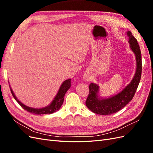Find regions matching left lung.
<instances>
[{
  "instance_id": "1",
  "label": "left lung",
  "mask_w": 153,
  "mask_h": 153,
  "mask_svg": "<svg viewBox=\"0 0 153 153\" xmlns=\"http://www.w3.org/2000/svg\"><path fill=\"white\" fill-rule=\"evenodd\" d=\"M129 37L128 42L130 48L135 55L137 61L136 72L133 80L124 89L117 94L108 98H101L98 96L99 86L91 83L89 85V94L85 105L92 112L100 115H110L123 108L131 101L139 84L142 74V56L137 40L134 38L130 31L127 32Z\"/></svg>"
}]
</instances>
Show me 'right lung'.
Listing matches in <instances>:
<instances>
[{
  "label": "right lung",
  "mask_w": 153,
  "mask_h": 153,
  "mask_svg": "<svg viewBox=\"0 0 153 153\" xmlns=\"http://www.w3.org/2000/svg\"><path fill=\"white\" fill-rule=\"evenodd\" d=\"M70 87H71V79L66 80L62 84L57 95L55 96V98L53 99L52 103L47 106H46V107H44L42 108H34L29 107V106H27L23 104L22 103H21L20 101L17 99L16 96L15 95V94H14L13 90L11 89V87L10 86L11 94L14 97V98H15V100L18 103V104H19L24 110H27V112L32 114H37V115L50 114L59 110L63 103L64 96H65L66 92L68 91V90L69 89V88H70Z\"/></svg>",
  "instance_id": "add662e5"
}]
</instances>
